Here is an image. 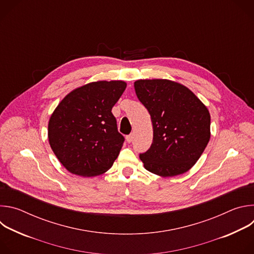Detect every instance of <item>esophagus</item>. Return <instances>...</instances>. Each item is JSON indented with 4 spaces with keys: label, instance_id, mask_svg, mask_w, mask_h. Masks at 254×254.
<instances>
[{
    "label": "esophagus",
    "instance_id": "1",
    "mask_svg": "<svg viewBox=\"0 0 254 254\" xmlns=\"http://www.w3.org/2000/svg\"><path fill=\"white\" fill-rule=\"evenodd\" d=\"M127 142H131L132 141V138H133V135L132 134H128V135H127Z\"/></svg>",
    "mask_w": 254,
    "mask_h": 254
}]
</instances>
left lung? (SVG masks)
Instances as JSON below:
<instances>
[{"label": "left lung", "mask_w": 254, "mask_h": 254, "mask_svg": "<svg viewBox=\"0 0 254 254\" xmlns=\"http://www.w3.org/2000/svg\"><path fill=\"white\" fill-rule=\"evenodd\" d=\"M134 90L153 125L151 148L139 159L149 172L174 177L189 171L209 142L210 114L187 86L169 79H138Z\"/></svg>", "instance_id": "8db88e82"}]
</instances>
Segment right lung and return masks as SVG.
Here are the masks:
<instances>
[{"label": "right lung", "mask_w": 254, "mask_h": 254, "mask_svg": "<svg viewBox=\"0 0 254 254\" xmlns=\"http://www.w3.org/2000/svg\"><path fill=\"white\" fill-rule=\"evenodd\" d=\"M126 87L123 80L89 82L56 106L48 123V140L68 172L94 177L112 168L125 140L112 110Z\"/></svg>", "instance_id": "1"}]
</instances>
